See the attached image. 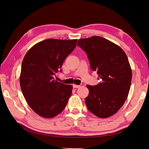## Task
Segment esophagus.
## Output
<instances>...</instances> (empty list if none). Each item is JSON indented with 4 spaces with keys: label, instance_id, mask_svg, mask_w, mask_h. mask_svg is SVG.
I'll list each match as a JSON object with an SVG mask.
<instances>
[{
    "label": "esophagus",
    "instance_id": "34e87169",
    "mask_svg": "<svg viewBox=\"0 0 149 149\" xmlns=\"http://www.w3.org/2000/svg\"><path fill=\"white\" fill-rule=\"evenodd\" d=\"M73 86L74 88H78L80 86V85H76V84H73Z\"/></svg>",
    "mask_w": 149,
    "mask_h": 149
}]
</instances>
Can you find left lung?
Masks as SVG:
<instances>
[{
	"mask_svg": "<svg viewBox=\"0 0 149 149\" xmlns=\"http://www.w3.org/2000/svg\"><path fill=\"white\" fill-rule=\"evenodd\" d=\"M77 45L86 52L91 69L97 71L101 82L87 85L89 93L85 98L88 109L101 118L114 114L127 97L132 70L123 49L104 38L93 36L79 39Z\"/></svg>",
	"mask_w": 149,
	"mask_h": 149,
	"instance_id": "8db88e82",
	"label": "left lung"
}]
</instances>
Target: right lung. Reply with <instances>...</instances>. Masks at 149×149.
<instances>
[{"instance_id":"right-lung-1","label":"right lung","mask_w":149,"mask_h":149,"mask_svg":"<svg viewBox=\"0 0 149 149\" xmlns=\"http://www.w3.org/2000/svg\"><path fill=\"white\" fill-rule=\"evenodd\" d=\"M77 40L49 38L40 42L26 53L22 63L20 84L32 110L52 118L65 109L72 94V86L54 79L66 57L74 50Z\"/></svg>"}]
</instances>
